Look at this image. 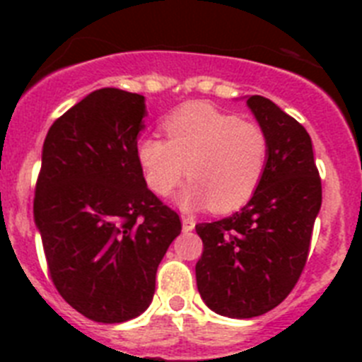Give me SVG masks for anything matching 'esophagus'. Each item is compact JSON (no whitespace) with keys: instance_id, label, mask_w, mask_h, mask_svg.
Returning a JSON list of instances; mask_svg holds the SVG:
<instances>
[{"instance_id":"1","label":"esophagus","mask_w":362,"mask_h":362,"mask_svg":"<svg viewBox=\"0 0 362 362\" xmlns=\"http://www.w3.org/2000/svg\"><path fill=\"white\" fill-rule=\"evenodd\" d=\"M181 223H183V232H192L194 226H196V219L192 216H183L181 217Z\"/></svg>"}]
</instances>
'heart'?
<instances>
[{"label": "heart", "mask_w": 362, "mask_h": 362, "mask_svg": "<svg viewBox=\"0 0 362 362\" xmlns=\"http://www.w3.org/2000/svg\"><path fill=\"white\" fill-rule=\"evenodd\" d=\"M163 129L166 141L146 136L136 148L153 194L168 196L187 174L192 183L177 199L185 210L232 212L254 197L270 163V136L263 124L212 105L188 103Z\"/></svg>", "instance_id": "obj_1"}]
</instances>
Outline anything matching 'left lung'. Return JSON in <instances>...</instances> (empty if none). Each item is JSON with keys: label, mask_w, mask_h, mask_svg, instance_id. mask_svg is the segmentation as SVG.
<instances>
[{"label": "left lung", "mask_w": 362, "mask_h": 362, "mask_svg": "<svg viewBox=\"0 0 362 362\" xmlns=\"http://www.w3.org/2000/svg\"><path fill=\"white\" fill-rule=\"evenodd\" d=\"M246 105L270 136L267 174L239 212L196 225L203 239L197 290L210 310L233 319L263 315L292 292L322 201L305 127L263 95H250Z\"/></svg>", "instance_id": "left-lung-1"}]
</instances>
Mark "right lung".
<instances>
[{"label": "right lung", "mask_w": 362, "mask_h": 362, "mask_svg": "<svg viewBox=\"0 0 362 362\" xmlns=\"http://www.w3.org/2000/svg\"><path fill=\"white\" fill-rule=\"evenodd\" d=\"M145 98L99 88L45 137L34 197L50 279L95 322H124L152 303L156 272L181 219L148 190L137 163Z\"/></svg>", "instance_id": "add662e5"}]
</instances>
